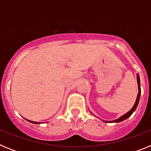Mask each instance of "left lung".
Segmentation results:
<instances>
[{
  "label": "left lung",
  "mask_w": 151,
  "mask_h": 151,
  "mask_svg": "<svg viewBox=\"0 0 151 151\" xmlns=\"http://www.w3.org/2000/svg\"><path fill=\"white\" fill-rule=\"evenodd\" d=\"M137 82H138V96H137V98H136V101L134 103V106L133 107L129 110L128 113H126L125 114L122 115V116H120L119 118L116 119L115 120H113V121H104L102 120L103 122H120L122 121L125 120L126 119L129 118L133 113L134 111L135 110V109L137 108V106L138 104V102H139V100H140V96H141V83H140V77H139V75L137 74Z\"/></svg>",
  "instance_id": "obj_1"
}]
</instances>
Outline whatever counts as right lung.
<instances>
[{
    "label": "right lung",
    "mask_w": 151,
    "mask_h": 151,
    "mask_svg": "<svg viewBox=\"0 0 151 151\" xmlns=\"http://www.w3.org/2000/svg\"><path fill=\"white\" fill-rule=\"evenodd\" d=\"M28 120V119H27ZM29 121V122H32V123H35V124H40V123H41V122H33V121H30V120H28Z\"/></svg>",
    "instance_id": "obj_1"
}]
</instances>
